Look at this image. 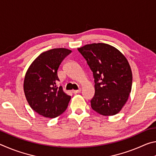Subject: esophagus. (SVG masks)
Wrapping results in <instances>:
<instances>
[{
    "mask_svg": "<svg viewBox=\"0 0 156 156\" xmlns=\"http://www.w3.org/2000/svg\"><path fill=\"white\" fill-rule=\"evenodd\" d=\"M81 91V89H78V90H73L72 92L73 94H78V93H80V92Z\"/></svg>",
    "mask_w": 156,
    "mask_h": 156,
    "instance_id": "1",
    "label": "esophagus"
}]
</instances>
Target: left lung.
Segmentation results:
<instances>
[{"mask_svg":"<svg viewBox=\"0 0 156 156\" xmlns=\"http://www.w3.org/2000/svg\"><path fill=\"white\" fill-rule=\"evenodd\" d=\"M78 50L93 72L91 108L102 115H115L131 91L132 72L127 60L119 50L105 43L86 44Z\"/></svg>","mask_w":156,"mask_h":156,"instance_id":"1","label":"left lung"}]
</instances>
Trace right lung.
Instances as JSON below:
<instances>
[{
    "instance_id": "right-lung-1",
    "label": "right lung",
    "mask_w": 156,
    "mask_h": 156,
    "mask_svg": "<svg viewBox=\"0 0 156 156\" xmlns=\"http://www.w3.org/2000/svg\"><path fill=\"white\" fill-rule=\"evenodd\" d=\"M72 51L65 48L44 51L34 60L26 73L24 92L29 105L34 112L45 118H54L65 112L71 100L62 87L58 69Z\"/></svg>"
}]
</instances>
